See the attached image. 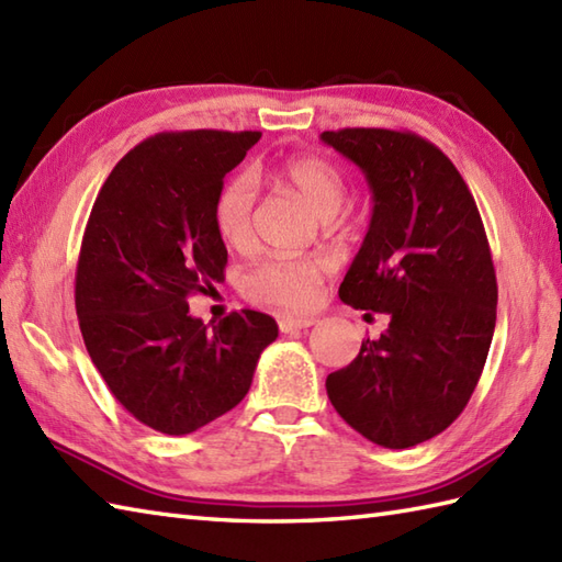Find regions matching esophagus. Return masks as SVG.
<instances>
[{
    "mask_svg": "<svg viewBox=\"0 0 562 562\" xmlns=\"http://www.w3.org/2000/svg\"><path fill=\"white\" fill-rule=\"evenodd\" d=\"M280 330L282 333H292V330H304V328H312L316 324V318H292V316H282L280 321Z\"/></svg>",
    "mask_w": 562,
    "mask_h": 562,
    "instance_id": "obj_1",
    "label": "esophagus"
}]
</instances>
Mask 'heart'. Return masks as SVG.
<instances>
[{
  "label": "heart",
  "mask_w": 562,
  "mask_h": 562,
  "mask_svg": "<svg viewBox=\"0 0 562 562\" xmlns=\"http://www.w3.org/2000/svg\"><path fill=\"white\" fill-rule=\"evenodd\" d=\"M278 183L312 210L318 220H333L348 198V178L330 159L306 154L282 161L274 171ZM256 190L248 176H236L217 198L214 224L232 248H244L254 238ZM326 274L321 258H272L248 272L244 290L250 300L284 312H306L316 304L318 284Z\"/></svg>",
  "instance_id": "obj_1"
}]
</instances>
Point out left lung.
<instances>
[{
	"instance_id": "obj_1",
	"label": "left lung",
	"mask_w": 562,
	"mask_h": 562,
	"mask_svg": "<svg viewBox=\"0 0 562 562\" xmlns=\"http://www.w3.org/2000/svg\"><path fill=\"white\" fill-rule=\"evenodd\" d=\"M321 139L360 166L374 202L338 294L389 316L326 391L362 437L408 449L445 432L479 384L497 316L491 246L469 186L432 142L381 127Z\"/></svg>"
}]
</instances>
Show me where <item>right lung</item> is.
Segmentation results:
<instances>
[{
    "label": "right lung",
    "mask_w": 562,
    "mask_h": 562,
    "mask_svg": "<svg viewBox=\"0 0 562 562\" xmlns=\"http://www.w3.org/2000/svg\"><path fill=\"white\" fill-rule=\"evenodd\" d=\"M260 133H159L115 164L93 202L77 266V316L91 362L139 423L190 435L232 411L254 381L274 318L244 308L220 324L188 296L224 280L214 224L224 176Z\"/></svg>",
    "instance_id": "right-lung-1"
}]
</instances>
